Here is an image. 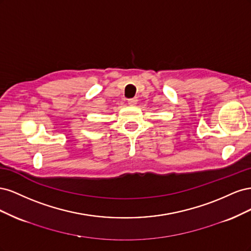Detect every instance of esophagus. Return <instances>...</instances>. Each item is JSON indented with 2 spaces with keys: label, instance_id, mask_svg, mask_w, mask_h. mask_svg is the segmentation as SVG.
Listing matches in <instances>:
<instances>
[{
  "label": "esophagus",
  "instance_id": "esophagus-1",
  "mask_svg": "<svg viewBox=\"0 0 251 251\" xmlns=\"http://www.w3.org/2000/svg\"><path fill=\"white\" fill-rule=\"evenodd\" d=\"M137 102H138V100L136 97L127 100V103H128V105H131V107H134V105L137 104Z\"/></svg>",
  "mask_w": 251,
  "mask_h": 251
}]
</instances>
